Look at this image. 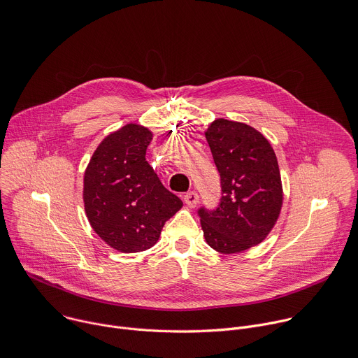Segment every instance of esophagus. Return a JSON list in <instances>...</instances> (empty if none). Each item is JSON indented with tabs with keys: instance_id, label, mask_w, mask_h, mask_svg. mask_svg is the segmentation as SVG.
<instances>
[{
	"instance_id": "1",
	"label": "esophagus",
	"mask_w": 358,
	"mask_h": 358,
	"mask_svg": "<svg viewBox=\"0 0 358 358\" xmlns=\"http://www.w3.org/2000/svg\"><path fill=\"white\" fill-rule=\"evenodd\" d=\"M183 200L185 203L187 204V207L193 208L197 206V201H199V194L196 192H187L185 196H183Z\"/></svg>"
}]
</instances>
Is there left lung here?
<instances>
[{
    "label": "left lung",
    "mask_w": 358,
    "mask_h": 358,
    "mask_svg": "<svg viewBox=\"0 0 358 358\" xmlns=\"http://www.w3.org/2000/svg\"><path fill=\"white\" fill-rule=\"evenodd\" d=\"M206 139L220 173L222 197L214 208H197L207 244L236 254L259 244L272 230L282 207L276 155L255 128L219 118Z\"/></svg>",
    "instance_id": "1"
}]
</instances>
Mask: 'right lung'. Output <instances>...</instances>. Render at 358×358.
Instances as JSON below:
<instances>
[{"mask_svg": "<svg viewBox=\"0 0 358 358\" xmlns=\"http://www.w3.org/2000/svg\"><path fill=\"white\" fill-rule=\"evenodd\" d=\"M152 132L127 124L106 136L85 172V208L93 230L121 252L151 248L162 227L183 206L145 154Z\"/></svg>", "mask_w": 358, "mask_h": 358, "instance_id": "add662e5", "label": "right lung"}]
</instances>
